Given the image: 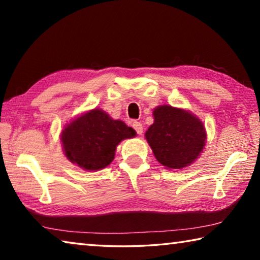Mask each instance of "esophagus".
Returning a JSON list of instances; mask_svg holds the SVG:
<instances>
[{"label":"esophagus","instance_id":"34e87169","mask_svg":"<svg viewBox=\"0 0 260 260\" xmlns=\"http://www.w3.org/2000/svg\"><path fill=\"white\" fill-rule=\"evenodd\" d=\"M133 128L135 129V132L139 135H142V133H143V126H142V124H141L140 121H134L133 122Z\"/></svg>","mask_w":260,"mask_h":260}]
</instances>
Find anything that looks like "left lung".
<instances>
[{
    "label": "left lung",
    "instance_id": "left-lung-1",
    "mask_svg": "<svg viewBox=\"0 0 260 260\" xmlns=\"http://www.w3.org/2000/svg\"><path fill=\"white\" fill-rule=\"evenodd\" d=\"M153 124L146 139L156 159L169 170H179L199 158L205 146L203 122L186 110L160 105L153 110Z\"/></svg>",
    "mask_w": 260,
    "mask_h": 260
}]
</instances>
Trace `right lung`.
I'll return each mask as SVG.
<instances>
[{
	"mask_svg": "<svg viewBox=\"0 0 260 260\" xmlns=\"http://www.w3.org/2000/svg\"><path fill=\"white\" fill-rule=\"evenodd\" d=\"M135 135L124 121L113 120L103 110L94 109L65 126L60 141L70 161L83 170L99 171L113 160L122 140Z\"/></svg>",
	"mask_w": 260,
	"mask_h": 260,
	"instance_id": "add662e5",
	"label": "right lung"
}]
</instances>
